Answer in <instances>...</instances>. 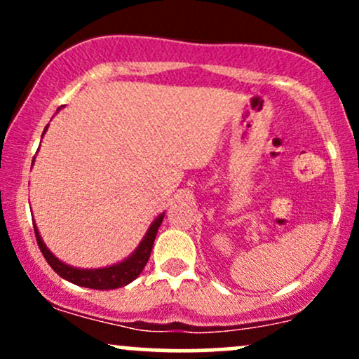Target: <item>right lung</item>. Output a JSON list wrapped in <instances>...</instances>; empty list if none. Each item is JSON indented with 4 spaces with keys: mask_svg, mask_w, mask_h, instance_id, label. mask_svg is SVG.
I'll return each instance as SVG.
<instances>
[{
    "mask_svg": "<svg viewBox=\"0 0 359 359\" xmlns=\"http://www.w3.org/2000/svg\"><path fill=\"white\" fill-rule=\"evenodd\" d=\"M45 130H47V128H45ZM163 216H165V214H160V216L151 222V226L148 228L145 238H143L142 243L138 245V248L133 251V255H131L130 258H126L125 262L121 263H116V265L106 266V269H96V270L74 269V266H69L65 265V263H62L60 259L53 257L50 251H48L47 246L43 245L42 238H40L39 229H36L35 224H34V229H35L36 243H39L40 251H42V255L45 257V259H47V263L52 266L57 275H60L62 278L69 280V282L76 283V285L94 288V290H109V288H119V287L128 285V283L133 282V280L142 273V270L145 269L148 258H150L156 231H158L160 224H162Z\"/></svg>",
    "mask_w": 359,
    "mask_h": 359,
    "instance_id": "add662e5",
    "label": "right lung"
}]
</instances>
